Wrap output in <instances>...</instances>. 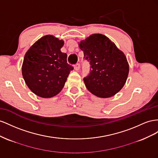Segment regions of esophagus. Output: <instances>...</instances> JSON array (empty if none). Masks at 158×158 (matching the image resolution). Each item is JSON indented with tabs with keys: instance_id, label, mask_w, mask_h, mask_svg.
Segmentation results:
<instances>
[{
	"instance_id": "1",
	"label": "esophagus",
	"mask_w": 158,
	"mask_h": 158,
	"mask_svg": "<svg viewBox=\"0 0 158 158\" xmlns=\"http://www.w3.org/2000/svg\"><path fill=\"white\" fill-rule=\"evenodd\" d=\"M74 69L75 71H79L80 69V64H77L76 65H74Z\"/></svg>"
}]
</instances>
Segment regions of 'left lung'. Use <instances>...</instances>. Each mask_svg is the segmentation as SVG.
Listing matches in <instances>:
<instances>
[{"label": "left lung", "instance_id": "left-lung-1", "mask_svg": "<svg viewBox=\"0 0 158 158\" xmlns=\"http://www.w3.org/2000/svg\"><path fill=\"white\" fill-rule=\"evenodd\" d=\"M91 72L83 79L90 93L99 98H109L118 93L127 81L129 64L123 52L101 34H93L79 43Z\"/></svg>", "mask_w": 158, "mask_h": 158}]
</instances>
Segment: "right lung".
I'll list each match as a JSON object with an SVG mask.
<instances>
[{"mask_svg":"<svg viewBox=\"0 0 158 158\" xmlns=\"http://www.w3.org/2000/svg\"><path fill=\"white\" fill-rule=\"evenodd\" d=\"M64 41L53 35L40 38L26 53L22 73L27 86L37 96L52 98L64 88L73 67L61 52Z\"/></svg>","mask_w":158,"mask_h":158,"instance_id":"right-lung-1","label":"right lung"}]
</instances>
